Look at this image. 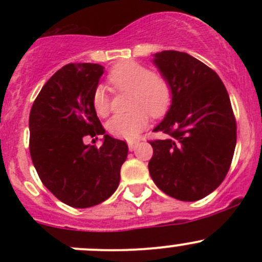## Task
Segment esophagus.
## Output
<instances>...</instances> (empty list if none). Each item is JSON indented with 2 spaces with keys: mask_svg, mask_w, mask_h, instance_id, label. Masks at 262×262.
<instances>
[{
  "mask_svg": "<svg viewBox=\"0 0 262 262\" xmlns=\"http://www.w3.org/2000/svg\"><path fill=\"white\" fill-rule=\"evenodd\" d=\"M138 143H139V141H137V139H134V141H128V147H129V149H130V150L136 149L137 144H138Z\"/></svg>",
  "mask_w": 262,
  "mask_h": 262,
  "instance_id": "1",
  "label": "esophagus"
}]
</instances>
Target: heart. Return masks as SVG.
Instances as JSON below:
<instances>
[{
	"label": "heart",
	"instance_id": "b5f03b06",
	"mask_svg": "<svg viewBox=\"0 0 262 262\" xmlns=\"http://www.w3.org/2000/svg\"><path fill=\"white\" fill-rule=\"evenodd\" d=\"M107 82L116 91H130L125 114H116L107 123L110 133L118 138L133 141L147 128L148 114L153 118L165 115L172 102V86L161 73L150 72L138 62H123L112 68ZM91 104L96 114L105 118L112 112V97L104 87L94 90Z\"/></svg>",
	"mask_w": 262,
	"mask_h": 262
}]
</instances>
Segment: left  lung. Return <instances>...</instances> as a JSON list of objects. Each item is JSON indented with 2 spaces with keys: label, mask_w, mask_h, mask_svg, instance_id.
I'll use <instances>...</instances> for the list:
<instances>
[{
  "label": "left lung",
  "mask_w": 262,
  "mask_h": 262,
  "mask_svg": "<svg viewBox=\"0 0 262 262\" xmlns=\"http://www.w3.org/2000/svg\"><path fill=\"white\" fill-rule=\"evenodd\" d=\"M155 64L172 86V104L153 132L166 139L149 141V175L165 194L195 202L226 178L237 141V124L219 76L187 53L165 50Z\"/></svg>",
  "instance_id": "left-lung-1"
}]
</instances>
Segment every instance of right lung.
I'll list each match as a JSON object with an SVG mask.
<instances>
[{
    "instance_id": "obj_1",
    "label": "right lung",
    "mask_w": 262,
    "mask_h": 262,
    "mask_svg": "<svg viewBox=\"0 0 262 262\" xmlns=\"http://www.w3.org/2000/svg\"><path fill=\"white\" fill-rule=\"evenodd\" d=\"M104 67L70 63L47 81L29 116V149L44 186L73 208H90L112 196L128 156L124 141L105 134L100 147L84 136L105 134L91 104Z\"/></svg>"
}]
</instances>
